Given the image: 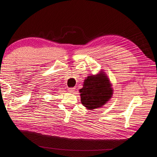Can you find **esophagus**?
I'll list each match as a JSON object with an SVG mask.
<instances>
[{
  "instance_id": "1",
  "label": "esophagus",
  "mask_w": 157,
  "mask_h": 157,
  "mask_svg": "<svg viewBox=\"0 0 157 157\" xmlns=\"http://www.w3.org/2000/svg\"><path fill=\"white\" fill-rule=\"evenodd\" d=\"M67 90H68L69 92L72 93V92H75V87H71V88L67 89Z\"/></svg>"
}]
</instances>
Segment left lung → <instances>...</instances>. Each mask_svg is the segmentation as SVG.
Returning <instances> with one entry per match:
<instances>
[{
  "label": "left lung",
  "instance_id": "left-lung-1",
  "mask_svg": "<svg viewBox=\"0 0 157 157\" xmlns=\"http://www.w3.org/2000/svg\"><path fill=\"white\" fill-rule=\"evenodd\" d=\"M81 103L89 110L101 108L111 99L113 94L112 84L105 72L86 77L83 87L79 90Z\"/></svg>",
  "mask_w": 157,
  "mask_h": 157
}]
</instances>
